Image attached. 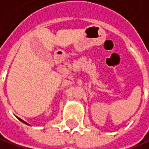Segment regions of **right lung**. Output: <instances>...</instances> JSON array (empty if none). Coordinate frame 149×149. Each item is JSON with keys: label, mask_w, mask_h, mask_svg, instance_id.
I'll return each mask as SVG.
<instances>
[{"label": "right lung", "mask_w": 149, "mask_h": 149, "mask_svg": "<svg viewBox=\"0 0 149 149\" xmlns=\"http://www.w3.org/2000/svg\"><path fill=\"white\" fill-rule=\"evenodd\" d=\"M18 119L20 120V121H22V123H26V124H27V125H29V124H28V123H26V122H24V121H23V120L21 119V118H18Z\"/></svg>", "instance_id": "right-lung-1"}]
</instances>
